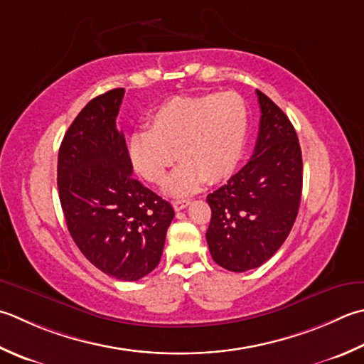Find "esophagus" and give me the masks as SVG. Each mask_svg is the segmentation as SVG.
Returning a JSON list of instances; mask_svg holds the SVG:
<instances>
[{"instance_id": "esophagus-1", "label": "esophagus", "mask_w": 364, "mask_h": 364, "mask_svg": "<svg viewBox=\"0 0 364 364\" xmlns=\"http://www.w3.org/2000/svg\"><path fill=\"white\" fill-rule=\"evenodd\" d=\"M191 203V200H175L173 202V208L176 210V211H181V210H184L186 208V206Z\"/></svg>"}]
</instances>
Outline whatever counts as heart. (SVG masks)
<instances>
[{
    "label": "heart",
    "mask_w": 364,
    "mask_h": 364,
    "mask_svg": "<svg viewBox=\"0 0 364 364\" xmlns=\"http://www.w3.org/2000/svg\"><path fill=\"white\" fill-rule=\"evenodd\" d=\"M148 126L129 139L134 168L146 181L162 184L178 156L181 162L167 189L188 196L205 180L220 181L238 167L247 139V109L235 92L173 97L153 112Z\"/></svg>",
    "instance_id": "heart-1"
}]
</instances>
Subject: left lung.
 <instances>
[{
  "instance_id": "left-lung-1",
  "label": "left lung",
  "mask_w": 364,
  "mask_h": 364,
  "mask_svg": "<svg viewBox=\"0 0 364 364\" xmlns=\"http://www.w3.org/2000/svg\"><path fill=\"white\" fill-rule=\"evenodd\" d=\"M257 97L262 115L251 161L206 197L211 257L235 273L273 257L289 237L301 200L303 159L295 127L259 90Z\"/></svg>"
}]
</instances>
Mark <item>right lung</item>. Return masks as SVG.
I'll return each mask as SVG.
<instances>
[{"label":"right lung","instance_id":"obj_1","mask_svg":"<svg viewBox=\"0 0 364 364\" xmlns=\"http://www.w3.org/2000/svg\"><path fill=\"white\" fill-rule=\"evenodd\" d=\"M124 88L83 107L58 153V192L68 230L92 265L118 281H137L161 260L175 211L132 176L117 117Z\"/></svg>","mask_w":364,"mask_h":364}]
</instances>
